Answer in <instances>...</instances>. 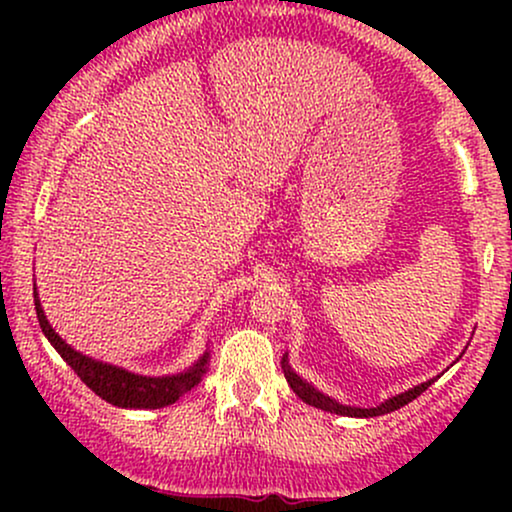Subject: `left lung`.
I'll return each instance as SVG.
<instances>
[{"label":"left lung","instance_id":"1","mask_svg":"<svg viewBox=\"0 0 512 512\" xmlns=\"http://www.w3.org/2000/svg\"><path fill=\"white\" fill-rule=\"evenodd\" d=\"M281 366H284V375L286 380H289L291 390L296 392L298 397L303 399L305 404H310V407H317V409H325V411H332V414H344V416H383V414H390V411H395L399 407H404V404H409L411 399H416L421 395V392H426L428 387L433 385V380H428V383H421L416 387H411L409 392H402V395L387 399L385 404H380V407H373V409H356V407H344V404H337L334 399H330L327 395H322V392H317L315 387H310L308 383H303L301 378H298L296 373L289 368V363H286V358L281 361Z\"/></svg>","mask_w":512,"mask_h":512}]
</instances>
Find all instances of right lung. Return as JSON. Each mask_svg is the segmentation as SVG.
<instances>
[{
	"instance_id": "1",
	"label": "right lung",
	"mask_w": 512,
	"mask_h": 512,
	"mask_svg": "<svg viewBox=\"0 0 512 512\" xmlns=\"http://www.w3.org/2000/svg\"><path fill=\"white\" fill-rule=\"evenodd\" d=\"M35 298V315H38L40 327H43L45 337L50 339V344L60 351L64 361L72 366V370L79 375L84 383L96 392L98 397H103L105 402L115 404V407H127V409H161L173 404L175 399L192 390V387L202 383L204 378V363L207 356L197 363L195 368H190L187 373L170 375V378H144V375L127 373V370L108 366V363L93 361V358L81 356L79 351H74L72 346L64 344L57 332L52 330L45 320L43 308L38 303V293L33 291Z\"/></svg>"
}]
</instances>
